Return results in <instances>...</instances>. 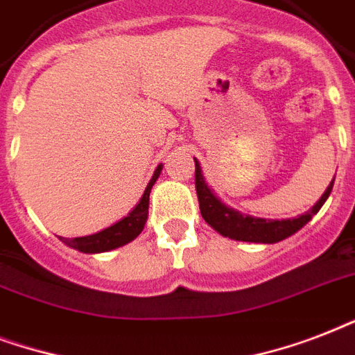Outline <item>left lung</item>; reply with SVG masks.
Segmentation results:
<instances>
[{"mask_svg":"<svg viewBox=\"0 0 355 355\" xmlns=\"http://www.w3.org/2000/svg\"><path fill=\"white\" fill-rule=\"evenodd\" d=\"M195 160V188H197V197H199L200 216L208 225H210L216 232L221 236L236 239V241H248V243H278L286 237L297 234L317 211L322 208L326 199L330 197L331 188H334V180L330 186L326 188L313 208H309L306 214L293 219H261V217L245 216L241 211L234 210L230 206H227L216 191L208 186L205 175H202V167H200L199 160Z\"/></svg>","mask_w":355,"mask_h":355,"instance_id":"left-lung-1","label":"left lung"}]
</instances>
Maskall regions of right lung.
Wrapping results in <instances>:
<instances>
[{
  "label": "right lung",
  "instance_id": "right-lung-1",
  "mask_svg": "<svg viewBox=\"0 0 355 355\" xmlns=\"http://www.w3.org/2000/svg\"><path fill=\"white\" fill-rule=\"evenodd\" d=\"M162 173V164L155 169V175L150 178V182L147 184L144 195L139 202L132 208V211L128 214L127 217H123L121 221H118L112 227L105 228L101 232L92 234V236L85 237H75V239H66V237H60L68 247L79 250V252L85 254H97V252H108V250H114V248L123 247L127 245L132 239L141 234L145 223H147V216H149V195L150 189L155 186L156 178L160 177Z\"/></svg>",
  "mask_w": 355,
  "mask_h": 355
}]
</instances>
